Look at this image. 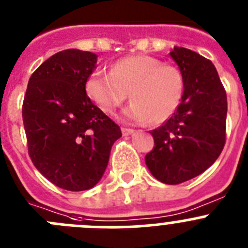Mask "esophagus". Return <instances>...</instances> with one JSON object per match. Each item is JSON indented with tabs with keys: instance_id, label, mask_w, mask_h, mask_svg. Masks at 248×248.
Wrapping results in <instances>:
<instances>
[{
	"instance_id": "1",
	"label": "esophagus",
	"mask_w": 248,
	"mask_h": 248,
	"mask_svg": "<svg viewBox=\"0 0 248 248\" xmlns=\"http://www.w3.org/2000/svg\"><path fill=\"white\" fill-rule=\"evenodd\" d=\"M122 133L124 137H126V135H130L134 133V129H130V128H122Z\"/></svg>"
}]
</instances>
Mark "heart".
I'll return each mask as SVG.
<instances>
[{
    "label": "heart",
    "instance_id": "heart-1",
    "mask_svg": "<svg viewBox=\"0 0 248 248\" xmlns=\"http://www.w3.org/2000/svg\"><path fill=\"white\" fill-rule=\"evenodd\" d=\"M184 87V76L176 65L149 56L119 59L109 73L94 72L85 82L87 94L105 114H113L130 94L133 103L123 119L135 124L168 120L180 104Z\"/></svg>",
    "mask_w": 248,
    "mask_h": 248
}]
</instances>
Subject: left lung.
I'll list each match as a JSON object with an SVG mask.
<instances>
[{"instance_id": "8db88e82", "label": "left lung", "mask_w": 248, "mask_h": 248, "mask_svg": "<svg viewBox=\"0 0 248 248\" xmlns=\"http://www.w3.org/2000/svg\"><path fill=\"white\" fill-rule=\"evenodd\" d=\"M170 56L184 76L181 102L163 125L151 130L154 148L145 156L153 176L168 185L202 174L226 141V92L211 61L187 48Z\"/></svg>"}]
</instances>
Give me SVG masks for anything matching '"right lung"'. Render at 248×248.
Masks as SVG:
<instances>
[{
    "instance_id": "add662e5",
    "label": "right lung",
    "mask_w": 248,
    "mask_h": 248,
    "mask_svg": "<svg viewBox=\"0 0 248 248\" xmlns=\"http://www.w3.org/2000/svg\"><path fill=\"white\" fill-rule=\"evenodd\" d=\"M97 54L65 49L37 68L22 105L28 154L46 179L68 191L98 184L109 161L119 125L92 103L85 82Z\"/></svg>"
}]
</instances>
